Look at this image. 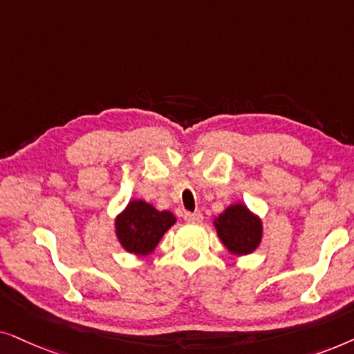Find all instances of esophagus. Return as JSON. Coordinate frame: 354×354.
Here are the masks:
<instances>
[{"mask_svg": "<svg viewBox=\"0 0 354 354\" xmlns=\"http://www.w3.org/2000/svg\"><path fill=\"white\" fill-rule=\"evenodd\" d=\"M185 220L189 221V223H201V221L204 220V215H202L201 212H186Z\"/></svg>", "mask_w": 354, "mask_h": 354, "instance_id": "obj_1", "label": "esophagus"}]
</instances>
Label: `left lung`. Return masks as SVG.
Returning a JSON list of instances; mask_svg holds the SVG:
<instances>
[{"instance_id":"left-lung-1","label":"left lung","mask_w":354,"mask_h":354,"mask_svg":"<svg viewBox=\"0 0 354 354\" xmlns=\"http://www.w3.org/2000/svg\"><path fill=\"white\" fill-rule=\"evenodd\" d=\"M216 234L234 256H246L262 241V221L244 204H233L214 220Z\"/></svg>"}]
</instances>
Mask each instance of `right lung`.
Masks as SVG:
<instances>
[{
  "label": "right lung",
  "mask_w": 354,
  "mask_h": 354,
  "mask_svg": "<svg viewBox=\"0 0 354 354\" xmlns=\"http://www.w3.org/2000/svg\"><path fill=\"white\" fill-rule=\"evenodd\" d=\"M176 223V216L168 210H157L145 201H131L116 216L115 232L126 251L136 256L153 252L160 239Z\"/></svg>",
  "instance_id": "1"
}]
</instances>
